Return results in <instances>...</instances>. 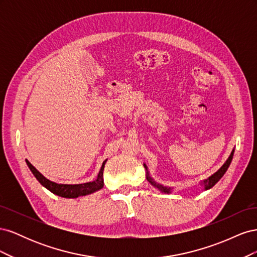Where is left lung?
<instances>
[{
	"mask_svg": "<svg viewBox=\"0 0 257 257\" xmlns=\"http://www.w3.org/2000/svg\"><path fill=\"white\" fill-rule=\"evenodd\" d=\"M232 155H234V150H232V152L230 153V155H229V158L227 159V161L224 163V165L217 170V172L214 174V175H212L211 177H209V179H207V180H205L204 182H203V185L205 186V189L206 190H209V189H211L212 186L220 180V179L224 176V174L226 173V170H227V168L229 167V165H230V162H231V160H232ZM145 167H146V165H145ZM146 169H147V167H146ZM147 180L149 181L152 185H154L155 188H158L159 190H161L162 192H164V193H169L170 192V188H166V186H163V185H161V184H158V183H155L154 181H153V179L149 176V173L147 172Z\"/></svg>",
	"mask_w": 257,
	"mask_h": 257,
	"instance_id": "left-lung-1",
	"label": "left lung"
}]
</instances>
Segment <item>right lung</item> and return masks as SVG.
Instances as JSON below:
<instances>
[{
  "label": "right lung",
  "instance_id": "obj_1",
  "mask_svg": "<svg viewBox=\"0 0 257 257\" xmlns=\"http://www.w3.org/2000/svg\"><path fill=\"white\" fill-rule=\"evenodd\" d=\"M27 164L30 168L31 172L33 173L35 178L42 185H44L46 189H48L50 192H52L56 195H59L61 197H66V198H76L78 196L88 195V194L94 193L98 190H100L104 186V180H103V170L106 161L103 163L102 167H100L99 174L97 176V179L95 181L87 182L82 184H58L56 182H52L48 179H46L38 170L31 164V163L26 160Z\"/></svg>",
  "mask_w": 257,
  "mask_h": 257
}]
</instances>
